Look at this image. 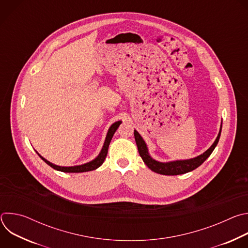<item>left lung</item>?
Instances as JSON below:
<instances>
[{"mask_svg":"<svg viewBox=\"0 0 248 248\" xmlns=\"http://www.w3.org/2000/svg\"><path fill=\"white\" fill-rule=\"evenodd\" d=\"M221 131H222V123H221L218 136L215 139L214 143L209 147V149H207L204 153L200 154L199 156L191 159L175 160V161H170V162H160L152 158L144 139L139 134V132L136 129H134V138H135V142H136L140 157L142 158L145 165L151 170L160 174H165V175H176V174H183V173L191 171L196 168H198L212 154V152L214 151L215 147L219 142Z\"/></svg>","mask_w":248,"mask_h":248,"instance_id":"8db88e82","label":"left lung"}]
</instances>
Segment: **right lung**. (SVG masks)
Segmentation results:
<instances>
[{"label": "right lung", "mask_w": 248, "mask_h": 248, "mask_svg": "<svg viewBox=\"0 0 248 248\" xmlns=\"http://www.w3.org/2000/svg\"><path fill=\"white\" fill-rule=\"evenodd\" d=\"M122 124V121H118L116 123H114L108 129V132H107V135H106V138H105V141H104V144H103V147L100 151V153L98 154V156L85 163V164H82V165H77V166H70V167H62V166H58V165H55L51 162H49L48 160H46L44 157H42L37 151V154L39 155V157L46 163L48 164L50 167H52L53 169L57 170H60V171H63V172H83V171H89V170H96L98 169L105 161L106 157H107V154H108V149H109V145H110V142L111 140L116 132V130L118 129V127L120 126V124Z\"/></svg>", "instance_id": "obj_1"}]
</instances>
